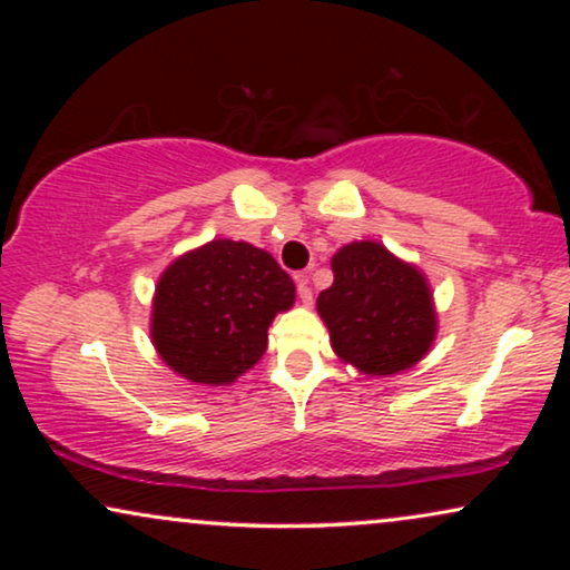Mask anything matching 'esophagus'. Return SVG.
Wrapping results in <instances>:
<instances>
[{
    "instance_id": "1",
    "label": "esophagus",
    "mask_w": 570,
    "mask_h": 570,
    "mask_svg": "<svg viewBox=\"0 0 570 570\" xmlns=\"http://www.w3.org/2000/svg\"><path fill=\"white\" fill-rule=\"evenodd\" d=\"M295 283H298L301 301L306 303V306H311V301H314V293H311V287H308V275H298V277H295Z\"/></svg>"
}]
</instances>
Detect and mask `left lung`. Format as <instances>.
Returning <instances> with one entry per match:
<instances>
[{"mask_svg":"<svg viewBox=\"0 0 570 570\" xmlns=\"http://www.w3.org/2000/svg\"><path fill=\"white\" fill-rule=\"evenodd\" d=\"M332 272L316 311L340 361L368 376H392L423 361L439 322L431 285L415 264L376 240H353L332 256Z\"/></svg>","mask_w":570,"mask_h":570,"instance_id":"1","label":"left lung"}]
</instances>
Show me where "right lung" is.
Returning <instances> with one entry per match:
<instances>
[{"instance_id":"1","label":"right lung","mask_w":570,"mask_h":570,"mask_svg":"<svg viewBox=\"0 0 570 570\" xmlns=\"http://www.w3.org/2000/svg\"><path fill=\"white\" fill-rule=\"evenodd\" d=\"M293 303L295 285L275 256L246 240L215 238L160 275L150 337L178 376L225 386L259 363L272 318Z\"/></svg>"}]
</instances>
